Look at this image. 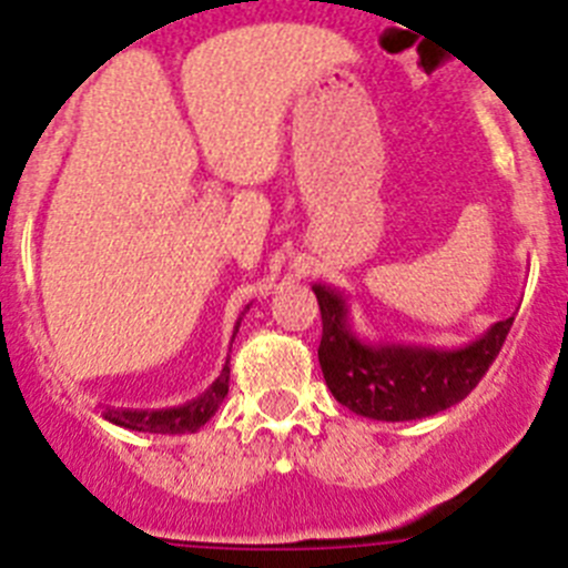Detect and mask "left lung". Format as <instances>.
<instances>
[{
  "instance_id": "1",
  "label": "left lung",
  "mask_w": 568,
  "mask_h": 568,
  "mask_svg": "<svg viewBox=\"0 0 568 568\" xmlns=\"http://www.w3.org/2000/svg\"><path fill=\"white\" fill-rule=\"evenodd\" d=\"M321 307L318 361L329 393L361 418L420 420L460 404L498 358L515 315L495 321L460 346L366 338L355 329L353 304L333 284H313Z\"/></svg>"
}]
</instances>
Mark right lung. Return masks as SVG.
<instances>
[{
	"label": "right lung",
	"instance_id": "1",
	"mask_svg": "<svg viewBox=\"0 0 568 568\" xmlns=\"http://www.w3.org/2000/svg\"><path fill=\"white\" fill-rule=\"evenodd\" d=\"M250 310V304L244 307V313ZM244 313L239 315L233 327V338L241 327V318ZM233 346V344H230ZM230 389V358L224 361L222 373L213 384L204 389L199 398L184 400L179 406H164V409H122V406H99L102 409V418L110 420L115 426H124V429H135V433H153V435H184V433H199L215 413H219V406L224 404Z\"/></svg>",
	"mask_w": 568,
	"mask_h": 568
}]
</instances>
